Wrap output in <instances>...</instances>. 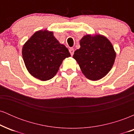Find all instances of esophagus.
<instances>
[{
    "instance_id": "esophagus-1",
    "label": "esophagus",
    "mask_w": 134,
    "mask_h": 134,
    "mask_svg": "<svg viewBox=\"0 0 134 134\" xmlns=\"http://www.w3.org/2000/svg\"><path fill=\"white\" fill-rule=\"evenodd\" d=\"M69 52H70V55H74V49L73 48H70V49H69Z\"/></svg>"
}]
</instances>
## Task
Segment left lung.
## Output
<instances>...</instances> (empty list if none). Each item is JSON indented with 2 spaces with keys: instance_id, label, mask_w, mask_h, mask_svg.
<instances>
[{
  "instance_id": "1",
  "label": "left lung",
  "mask_w": 134,
  "mask_h": 134,
  "mask_svg": "<svg viewBox=\"0 0 134 134\" xmlns=\"http://www.w3.org/2000/svg\"><path fill=\"white\" fill-rule=\"evenodd\" d=\"M79 49L74 52L83 74L91 81L104 77L113 67L116 52L111 43L101 35H86L80 40Z\"/></svg>"
}]
</instances>
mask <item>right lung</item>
<instances>
[{
	"label": "right lung",
	"instance_id": "add662e5",
	"mask_svg": "<svg viewBox=\"0 0 134 134\" xmlns=\"http://www.w3.org/2000/svg\"><path fill=\"white\" fill-rule=\"evenodd\" d=\"M23 60L34 77L45 81L57 73L64 59L70 57L68 49L60 44L52 31L39 30L23 45Z\"/></svg>",
	"mask_w": 134,
	"mask_h": 134
}]
</instances>
